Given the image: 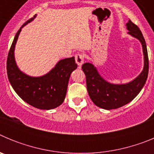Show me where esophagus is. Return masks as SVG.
Wrapping results in <instances>:
<instances>
[{"label": "esophagus", "mask_w": 154, "mask_h": 154, "mask_svg": "<svg viewBox=\"0 0 154 154\" xmlns=\"http://www.w3.org/2000/svg\"><path fill=\"white\" fill-rule=\"evenodd\" d=\"M75 62L77 63V65L81 67L82 64L84 63V55L82 54H80V53H78L76 54L75 56Z\"/></svg>", "instance_id": "1"}]
</instances>
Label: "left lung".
<instances>
[{
	"label": "left lung",
	"mask_w": 154,
	"mask_h": 154,
	"mask_svg": "<svg viewBox=\"0 0 154 154\" xmlns=\"http://www.w3.org/2000/svg\"><path fill=\"white\" fill-rule=\"evenodd\" d=\"M126 25L129 31L128 34L138 39L143 47L144 66L137 78L126 84H112L99 75L93 64L86 62L82 66L86 77V86L89 97L94 104L104 109H118L131 102L140 93L147 79L149 60L145 39L140 28L130 20Z\"/></svg>",
	"instance_id": "8db88e82"
}]
</instances>
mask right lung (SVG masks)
<instances>
[{
	"label": "right lung",
	"instance_id": "right-lung-1",
	"mask_svg": "<svg viewBox=\"0 0 154 154\" xmlns=\"http://www.w3.org/2000/svg\"><path fill=\"white\" fill-rule=\"evenodd\" d=\"M32 18L23 24L16 34L7 60V72L14 90L24 102L40 109H52L65 100L71 73L77 68L75 57L62 59L47 74L32 77L22 72L14 58V48L21 28L32 21Z\"/></svg>",
	"mask_w": 154,
	"mask_h": 154
}]
</instances>
